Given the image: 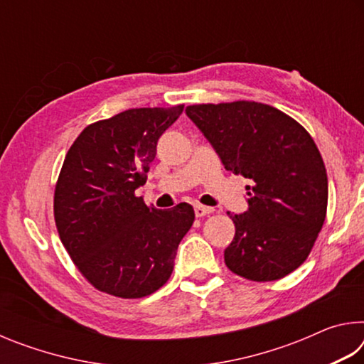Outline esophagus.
Listing matches in <instances>:
<instances>
[{
    "label": "esophagus",
    "instance_id": "34e87169",
    "mask_svg": "<svg viewBox=\"0 0 364 364\" xmlns=\"http://www.w3.org/2000/svg\"><path fill=\"white\" fill-rule=\"evenodd\" d=\"M212 212H213L212 207H205V205H200V204H196V205H194L196 217H205V215L212 213Z\"/></svg>",
    "mask_w": 364,
    "mask_h": 364
}]
</instances>
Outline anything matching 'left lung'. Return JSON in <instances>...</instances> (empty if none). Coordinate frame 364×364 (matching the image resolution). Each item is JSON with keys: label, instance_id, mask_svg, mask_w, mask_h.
Wrapping results in <instances>:
<instances>
[{"label": "left lung", "instance_id": "8db88e82", "mask_svg": "<svg viewBox=\"0 0 364 364\" xmlns=\"http://www.w3.org/2000/svg\"><path fill=\"white\" fill-rule=\"evenodd\" d=\"M186 115L245 186L247 210L230 215L236 234L225 249L232 273L274 281L311 252L328 208V175L315 141L300 123L260 102L196 104Z\"/></svg>", "mask_w": 364, "mask_h": 364}]
</instances>
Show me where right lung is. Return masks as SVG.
<instances>
[{
    "label": "right lung",
    "instance_id": "1",
    "mask_svg": "<svg viewBox=\"0 0 364 364\" xmlns=\"http://www.w3.org/2000/svg\"><path fill=\"white\" fill-rule=\"evenodd\" d=\"M184 106L130 109L88 125L67 152L54 193L64 247L96 289L139 299L168 281L193 205L147 207L134 191L146 183L157 141Z\"/></svg>",
    "mask_w": 364,
    "mask_h": 364
}]
</instances>
